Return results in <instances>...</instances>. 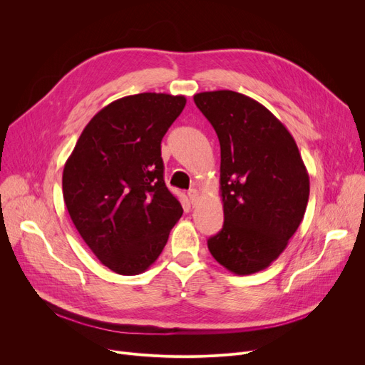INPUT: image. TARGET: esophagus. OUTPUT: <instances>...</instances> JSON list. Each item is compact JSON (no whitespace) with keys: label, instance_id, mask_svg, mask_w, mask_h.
Returning <instances> with one entry per match:
<instances>
[{"label":"esophagus","instance_id":"obj_1","mask_svg":"<svg viewBox=\"0 0 365 365\" xmlns=\"http://www.w3.org/2000/svg\"><path fill=\"white\" fill-rule=\"evenodd\" d=\"M187 197L190 200V202H192V205H197L198 201H200V192L197 189H189L187 190Z\"/></svg>","mask_w":365,"mask_h":365}]
</instances>
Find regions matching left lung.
I'll list each match as a JSON object with an SVG mask.
<instances>
[{
    "label": "left lung",
    "instance_id": "1",
    "mask_svg": "<svg viewBox=\"0 0 365 365\" xmlns=\"http://www.w3.org/2000/svg\"><path fill=\"white\" fill-rule=\"evenodd\" d=\"M220 142L225 222L212 256L237 275L266 269L303 220L309 175L284 124L255 99L217 90L194 96Z\"/></svg>",
    "mask_w": 365,
    "mask_h": 365
}]
</instances>
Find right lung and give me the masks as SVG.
I'll return each mask as SVG.
<instances>
[{
    "mask_svg": "<svg viewBox=\"0 0 365 365\" xmlns=\"http://www.w3.org/2000/svg\"><path fill=\"white\" fill-rule=\"evenodd\" d=\"M185 96L140 93L101 109L83 130L63 178V200L84 242L120 275L158 259L183 208L164 182L161 140Z\"/></svg>",
    "mask_w": 365,
    "mask_h": 365,
    "instance_id": "right-lung-1",
    "label": "right lung"
}]
</instances>
